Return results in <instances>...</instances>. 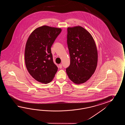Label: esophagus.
<instances>
[{
  "instance_id": "34e87169",
  "label": "esophagus",
  "mask_w": 125,
  "mask_h": 125,
  "mask_svg": "<svg viewBox=\"0 0 125 125\" xmlns=\"http://www.w3.org/2000/svg\"><path fill=\"white\" fill-rule=\"evenodd\" d=\"M59 67L60 68V69H61L62 68V65L61 64H59Z\"/></svg>"
}]
</instances>
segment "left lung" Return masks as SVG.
Returning a JSON list of instances; mask_svg holds the SVG:
<instances>
[{"mask_svg":"<svg viewBox=\"0 0 125 125\" xmlns=\"http://www.w3.org/2000/svg\"><path fill=\"white\" fill-rule=\"evenodd\" d=\"M67 43L70 65L66 69L69 79L76 84L86 82L96 70L98 53L92 36L80 26L67 28Z\"/></svg>","mask_w":125,"mask_h":125,"instance_id":"left-lung-1","label":"left lung"}]
</instances>
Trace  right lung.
Returning a JSON list of instances; mask_svg holds the SVG:
<instances>
[{"instance_id":"1","label":"right lung","mask_w":125,"mask_h":125,"mask_svg":"<svg viewBox=\"0 0 125 125\" xmlns=\"http://www.w3.org/2000/svg\"><path fill=\"white\" fill-rule=\"evenodd\" d=\"M61 31L60 28L44 25L33 30L27 41L24 51L27 69L35 80L41 83L51 82L58 71L51 47Z\"/></svg>"}]
</instances>
